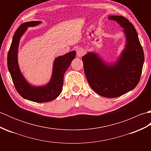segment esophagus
Listing matches in <instances>:
<instances>
[{
	"label": "esophagus",
	"mask_w": 151,
	"mask_h": 151,
	"mask_svg": "<svg viewBox=\"0 0 151 151\" xmlns=\"http://www.w3.org/2000/svg\"><path fill=\"white\" fill-rule=\"evenodd\" d=\"M85 54V50L82 47H78L76 49V55L79 57H81L82 56H84Z\"/></svg>",
	"instance_id": "esophagus-1"
}]
</instances>
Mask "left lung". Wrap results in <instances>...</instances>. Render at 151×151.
<instances>
[{
	"label": "left lung",
	"mask_w": 151,
	"mask_h": 151,
	"mask_svg": "<svg viewBox=\"0 0 151 151\" xmlns=\"http://www.w3.org/2000/svg\"><path fill=\"white\" fill-rule=\"evenodd\" d=\"M124 28L127 43L119 58L112 65L103 62L97 54L82 56L84 73L89 86L102 97L115 98L136 87L142 75L144 52L133 24L123 16L111 15Z\"/></svg>",
	"instance_id": "1"
}]
</instances>
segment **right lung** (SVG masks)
Instances as JSON below:
<instances>
[{"mask_svg": "<svg viewBox=\"0 0 151 151\" xmlns=\"http://www.w3.org/2000/svg\"><path fill=\"white\" fill-rule=\"evenodd\" d=\"M41 21H30L21 24L15 31L8 53L7 63L13 82L22 98L36 102H46L57 98L62 92L63 75L76 56L75 51L56 58L53 65L52 78L45 86L34 87L28 84L21 74L17 62L19 40L28 27H34Z\"/></svg>", "mask_w": 151, "mask_h": 151, "instance_id": "1", "label": "right lung"}]
</instances>
